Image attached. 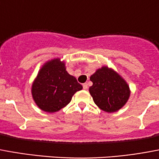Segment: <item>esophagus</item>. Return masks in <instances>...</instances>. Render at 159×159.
<instances>
[{"instance_id": "34e87169", "label": "esophagus", "mask_w": 159, "mask_h": 159, "mask_svg": "<svg viewBox=\"0 0 159 159\" xmlns=\"http://www.w3.org/2000/svg\"><path fill=\"white\" fill-rule=\"evenodd\" d=\"M83 87L84 90H87V89H89V87H88V84H87V83H84V84L83 85Z\"/></svg>"}]
</instances>
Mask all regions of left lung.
I'll use <instances>...</instances> for the list:
<instances>
[{"instance_id": "obj_1", "label": "left lung", "mask_w": 159, "mask_h": 159, "mask_svg": "<svg viewBox=\"0 0 159 159\" xmlns=\"http://www.w3.org/2000/svg\"><path fill=\"white\" fill-rule=\"evenodd\" d=\"M93 86L89 93L95 104L103 111H118L127 103L130 90L125 80L118 72L103 66L90 76Z\"/></svg>"}]
</instances>
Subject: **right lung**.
Wrapping results in <instances>:
<instances>
[{
  "instance_id": "add662e5",
  "label": "right lung",
  "mask_w": 159,
  "mask_h": 159,
  "mask_svg": "<svg viewBox=\"0 0 159 159\" xmlns=\"http://www.w3.org/2000/svg\"><path fill=\"white\" fill-rule=\"evenodd\" d=\"M83 89L76 77L68 73L60 58L48 61L42 66L32 84V96L44 112L55 113L70 103L72 96Z\"/></svg>"
}]
</instances>
